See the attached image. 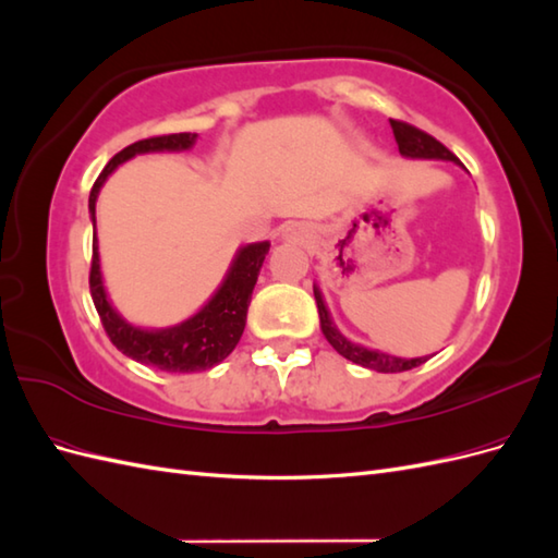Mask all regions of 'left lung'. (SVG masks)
Masks as SVG:
<instances>
[{
    "label": "left lung",
    "mask_w": 558,
    "mask_h": 558,
    "mask_svg": "<svg viewBox=\"0 0 558 558\" xmlns=\"http://www.w3.org/2000/svg\"><path fill=\"white\" fill-rule=\"evenodd\" d=\"M391 128H393V137L398 142V150L402 156L459 162V158H456L445 144H440L435 137H430L428 132L418 130V128L404 123V121H393V118H391ZM314 298H316V307H318V316H320V330H324L326 340L332 344V349L337 353H340V356L349 359L351 363L369 367V369H377V373H404V369L418 367L421 363H426L430 359V356L428 359H396V356H388V353L369 351L361 344L349 342L347 337L332 326V320H330L328 310H326V302H324V298H320L318 289H314Z\"/></svg>",
    "instance_id": "left-lung-1"
}]
</instances>
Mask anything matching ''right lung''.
<instances>
[{
	"label": "right lung",
	"mask_w": 558,
	"mask_h": 558,
	"mask_svg": "<svg viewBox=\"0 0 558 558\" xmlns=\"http://www.w3.org/2000/svg\"><path fill=\"white\" fill-rule=\"evenodd\" d=\"M195 137L197 134H191V132L160 134V137L134 142L125 146L121 154H116L107 162L105 170L99 172L97 181L93 183L90 199H88L93 228H95L97 193L118 165L137 154H150V150H185L195 144ZM267 248H269L267 242L248 244L240 248V253L232 260L226 281L221 283V289L216 291V295L193 318L183 320V324L174 328L142 330L125 324V320L111 307V302L107 300L105 286H102V272H99L97 238L93 234L90 295L111 344L118 351H123L132 361L165 369V373H199V369H207V367H214L216 363H221L223 359L230 356L232 349L238 347L240 337L244 332L251 293H253V286L258 281V272L263 267Z\"/></svg>",
	"instance_id": "obj_1"
}]
</instances>
